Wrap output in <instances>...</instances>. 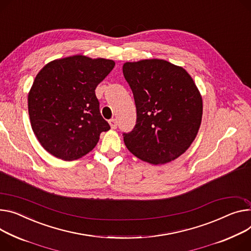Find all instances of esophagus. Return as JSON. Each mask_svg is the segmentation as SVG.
<instances>
[{
	"label": "esophagus",
	"mask_w": 251,
	"mask_h": 251,
	"mask_svg": "<svg viewBox=\"0 0 251 251\" xmlns=\"http://www.w3.org/2000/svg\"><path fill=\"white\" fill-rule=\"evenodd\" d=\"M109 125H110V127L112 129H115V128L118 127V122H117V120H115V119H111L109 121Z\"/></svg>",
	"instance_id": "1"
}]
</instances>
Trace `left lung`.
Wrapping results in <instances>:
<instances>
[{
    "label": "left lung",
    "mask_w": 251,
    "mask_h": 251,
    "mask_svg": "<svg viewBox=\"0 0 251 251\" xmlns=\"http://www.w3.org/2000/svg\"><path fill=\"white\" fill-rule=\"evenodd\" d=\"M123 72L137 107L136 126L124 132L127 150L151 165L174 161L201 125L203 103L195 82L183 67L163 59L126 62Z\"/></svg>",
    "instance_id": "left-lung-1"
}]
</instances>
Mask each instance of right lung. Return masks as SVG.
Segmentation results:
<instances>
[{
    "label": "right lung",
    "mask_w": 251,
    "mask_h": 251,
    "mask_svg": "<svg viewBox=\"0 0 251 251\" xmlns=\"http://www.w3.org/2000/svg\"><path fill=\"white\" fill-rule=\"evenodd\" d=\"M109 59L74 55L46 64L28 95L32 129L41 146L64 161L77 160L110 128L95 88L114 67Z\"/></svg>",
    "instance_id": "right-lung-1"
}]
</instances>
